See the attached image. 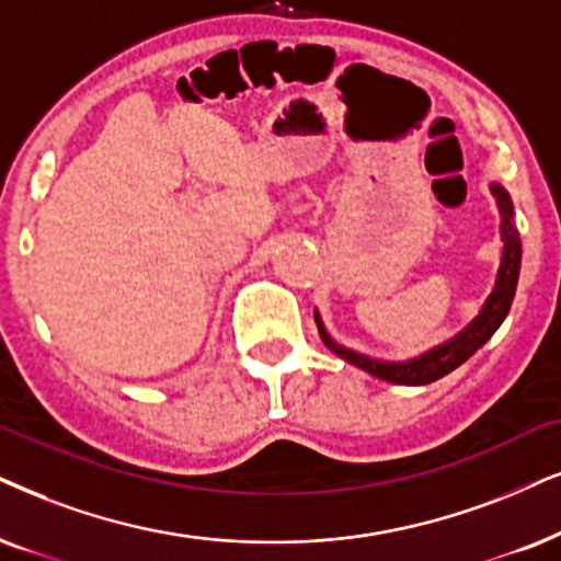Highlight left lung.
Returning <instances> with one entry per match:
<instances>
[{
  "label": "left lung",
  "mask_w": 561,
  "mask_h": 561,
  "mask_svg": "<svg viewBox=\"0 0 561 561\" xmlns=\"http://www.w3.org/2000/svg\"><path fill=\"white\" fill-rule=\"evenodd\" d=\"M492 194L497 198L500 207V232H502V259L497 268V279H494V287L489 297L481 305L479 316L471 318V323L466 329H460L456 336L448 339V342L432 346L430 352L420 354V357L403 359V363H386V359L367 357V354H359L354 350H346V346L336 344L331 339V333L325 331L321 321V313L313 310L318 333H321L323 344L329 346L333 354L346 359V363L359 367V370L375 375V378L396 382V386H427V382H435L445 375L456 370L471 357L473 352L481 350L489 339L494 336V331L500 329L502 321H505L510 313V305H513L515 289H517V276H520V236L515 230V211L513 202H510V194L500 183H492Z\"/></svg>",
  "instance_id": "1"
}]
</instances>
